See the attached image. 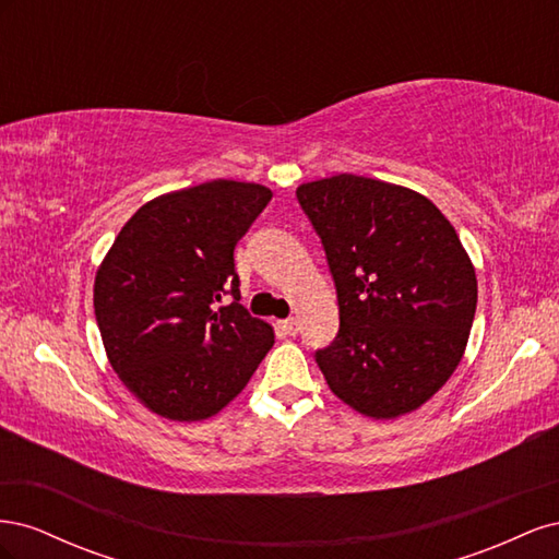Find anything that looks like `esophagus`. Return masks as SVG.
Here are the masks:
<instances>
[{
    "label": "esophagus",
    "instance_id": "obj_1",
    "mask_svg": "<svg viewBox=\"0 0 559 559\" xmlns=\"http://www.w3.org/2000/svg\"><path fill=\"white\" fill-rule=\"evenodd\" d=\"M298 326H300V324H298L296 317H289V319L282 321V329H284L286 333H289V335H296V333H298Z\"/></svg>",
    "mask_w": 559,
    "mask_h": 559
}]
</instances>
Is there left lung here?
<instances>
[{
    "label": "left lung",
    "mask_w": 559,
    "mask_h": 559,
    "mask_svg": "<svg viewBox=\"0 0 559 559\" xmlns=\"http://www.w3.org/2000/svg\"><path fill=\"white\" fill-rule=\"evenodd\" d=\"M326 251L341 329L314 352L331 392L373 419L417 411L460 366L476 270L429 198L357 175L300 183Z\"/></svg>",
    "instance_id": "8db88e82"
}]
</instances>
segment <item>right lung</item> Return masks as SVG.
I'll list each match as a JSON object with an SVG mask.
<instances>
[{
    "instance_id": "add662e5",
    "label": "right lung",
    "mask_w": 559,
    "mask_h": 559,
    "mask_svg": "<svg viewBox=\"0 0 559 559\" xmlns=\"http://www.w3.org/2000/svg\"><path fill=\"white\" fill-rule=\"evenodd\" d=\"M273 198L214 179L148 200L116 235L93 289L111 368L151 413L200 421L247 386L273 326L240 306L233 251ZM226 295L228 307H218Z\"/></svg>"
}]
</instances>
